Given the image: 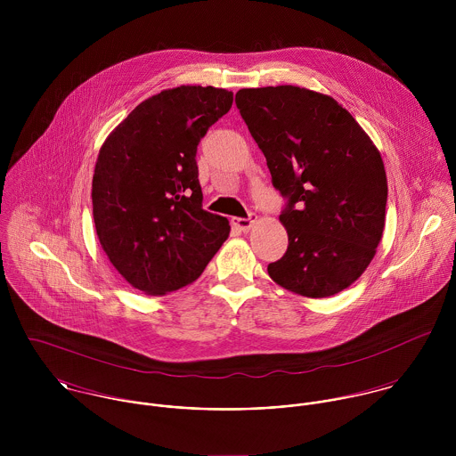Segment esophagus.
I'll use <instances>...</instances> for the list:
<instances>
[{"label":"esophagus","mask_w":456,"mask_h":456,"mask_svg":"<svg viewBox=\"0 0 456 456\" xmlns=\"http://www.w3.org/2000/svg\"><path fill=\"white\" fill-rule=\"evenodd\" d=\"M256 221V214L255 212H249L248 217H232V224L235 228H239L240 232H248Z\"/></svg>","instance_id":"34e87169"}]
</instances>
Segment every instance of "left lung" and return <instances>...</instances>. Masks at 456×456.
I'll return each mask as SVG.
<instances>
[{"instance_id":"8db88e82","label":"left lung","mask_w":456,"mask_h":456,"mask_svg":"<svg viewBox=\"0 0 456 456\" xmlns=\"http://www.w3.org/2000/svg\"><path fill=\"white\" fill-rule=\"evenodd\" d=\"M235 103L286 200L279 219L288 249L268 275L311 298L346 289L374 258L385 230L379 151L342 105L305 87L240 89Z\"/></svg>"}]
</instances>
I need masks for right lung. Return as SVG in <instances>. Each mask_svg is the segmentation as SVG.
Returning <instances> with one entry per match:
<instances>
[{
  "label": "right lung",
  "mask_w": 456,
  "mask_h": 456,
  "mask_svg": "<svg viewBox=\"0 0 456 456\" xmlns=\"http://www.w3.org/2000/svg\"><path fill=\"white\" fill-rule=\"evenodd\" d=\"M232 103V91L212 86L161 91L100 149L96 233L116 270L147 295L193 282L228 239V219L201 207L196 147Z\"/></svg>",
  "instance_id": "obj_1"
}]
</instances>
